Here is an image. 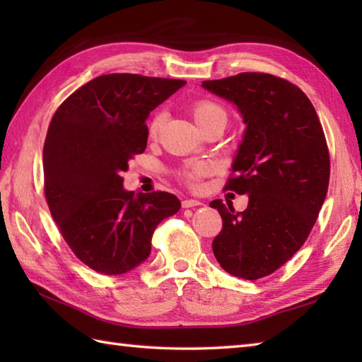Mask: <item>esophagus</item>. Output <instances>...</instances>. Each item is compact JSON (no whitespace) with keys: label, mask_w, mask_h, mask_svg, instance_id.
<instances>
[{"label":"esophagus","mask_w":362,"mask_h":362,"mask_svg":"<svg viewBox=\"0 0 362 362\" xmlns=\"http://www.w3.org/2000/svg\"><path fill=\"white\" fill-rule=\"evenodd\" d=\"M197 205H202L196 199H185V201H182V206L183 209H191V206H197Z\"/></svg>","instance_id":"1"}]
</instances>
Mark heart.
<instances>
[{
    "label": "heart",
    "mask_w": 362,
    "mask_h": 362,
    "mask_svg": "<svg viewBox=\"0 0 362 362\" xmlns=\"http://www.w3.org/2000/svg\"><path fill=\"white\" fill-rule=\"evenodd\" d=\"M191 113H193V118L197 122V126L202 130H206L211 126H224L227 124L228 115L224 107L218 103L209 101V99H199L191 107ZM165 122V112H156L153 117L149 121L148 132L151 138H156L160 132L161 126ZM211 173V165L206 163V161H191L187 166H183L177 177L185 183L188 187H196L197 182L202 179V177L209 175Z\"/></svg>",
    "instance_id": "obj_1"
}]
</instances>
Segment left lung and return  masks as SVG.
I'll return each instance as SVG.
<instances>
[{
    "mask_svg": "<svg viewBox=\"0 0 362 362\" xmlns=\"http://www.w3.org/2000/svg\"><path fill=\"white\" fill-rule=\"evenodd\" d=\"M202 87L236 104L247 126L226 189L249 194V204L235 211L221 199L210 202L222 218L213 253L228 274L263 279L292 258L316 224L329 182L324 129L308 96L283 78L240 73Z\"/></svg>",
    "mask_w": 362,
    "mask_h": 362,
    "instance_id": "obj_1",
    "label": "left lung"
}]
</instances>
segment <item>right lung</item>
<instances>
[{
  "mask_svg": "<svg viewBox=\"0 0 362 362\" xmlns=\"http://www.w3.org/2000/svg\"><path fill=\"white\" fill-rule=\"evenodd\" d=\"M185 81L113 73L59 105L43 146L45 197L64 240L83 264L119 275L151 253L161 221L180 209L166 191L122 188L129 161L148 143L149 113Z\"/></svg>",
  "mask_w": 362,
  "mask_h": 362,
  "instance_id": "obj_1",
  "label": "right lung"
}]
</instances>
